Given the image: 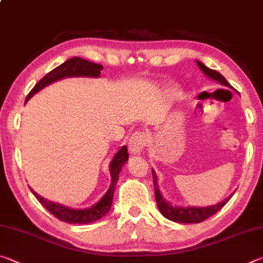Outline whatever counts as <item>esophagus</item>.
<instances>
[{
    "instance_id": "34e87169",
    "label": "esophagus",
    "mask_w": 263,
    "mask_h": 263,
    "mask_svg": "<svg viewBox=\"0 0 263 263\" xmlns=\"http://www.w3.org/2000/svg\"><path fill=\"white\" fill-rule=\"evenodd\" d=\"M147 136L142 132L132 133L128 140V151L131 154H139L147 144Z\"/></svg>"
}]
</instances>
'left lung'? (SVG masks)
<instances>
[{
  "instance_id": "8db88e82",
  "label": "left lung",
  "mask_w": 263,
  "mask_h": 263,
  "mask_svg": "<svg viewBox=\"0 0 263 263\" xmlns=\"http://www.w3.org/2000/svg\"><path fill=\"white\" fill-rule=\"evenodd\" d=\"M197 62V66L199 69L202 70V73L208 77L209 79L213 80L220 84V86H224L226 88H230L234 90V88L231 86V84L226 81V79L222 77V75L217 72V70H213L211 68L206 67L203 62L196 60ZM152 175H153V182H154V193H155V199H157V204L160 212L163 217H166L167 219L176 222H201L205 220L206 218L210 216H213L216 212H218L220 209L228 203L231 197H232L233 194H231L228 198H225L224 201L220 203H217L215 205H209V206H176L172 205L171 202H168L166 198L163 197L161 191L159 190L158 186V176L155 174L154 169H152Z\"/></svg>"
}]
</instances>
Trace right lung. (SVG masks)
Instances as JSON below:
<instances>
[{
  "label": "right lung",
  "mask_w": 263,
  "mask_h": 263,
  "mask_svg": "<svg viewBox=\"0 0 263 263\" xmlns=\"http://www.w3.org/2000/svg\"><path fill=\"white\" fill-rule=\"evenodd\" d=\"M103 69V66L99 64H94V62L88 61L86 59H81L79 57L70 58L64 64L58 66L57 68L51 70L47 73L41 81H39L35 86L32 88V90L29 92L26 96L25 103L28 102L31 97L38 91H41L43 88L47 87L55 81H59L61 79L65 78H78V77H84V78H99L101 75V70ZM128 160V153L126 146H122L117 153L114 155L112 160L109 164L110 168V175H111V183L106 193L103 195L99 202L94 205H91L88 209H73L66 205H62L59 203H54L51 201H47L46 198L42 197L35 191L30 188L34 195V197L38 199L39 203L50 211L53 216L57 217L58 219L61 221L69 222V224H88V222H92L101 219L102 217L105 216L106 213L110 211L111 205H112V198L115 194V188L117 184L119 173H121L124 164L126 163Z\"/></svg>",
  "instance_id": "add662e5"
}]
</instances>
